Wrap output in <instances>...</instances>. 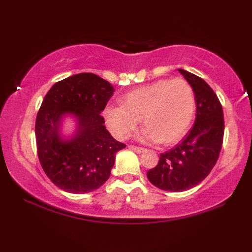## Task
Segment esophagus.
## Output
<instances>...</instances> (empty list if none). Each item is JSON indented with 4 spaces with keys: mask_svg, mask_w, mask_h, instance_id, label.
Listing matches in <instances>:
<instances>
[{
    "mask_svg": "<svg viewBox=\"0 0 252 252\" xmlns=\"http://www.w3.org/2000/svg\"><path fill=\"white\" fill-rule=\"evenodd\" d=\"M129 148L131 149V150H133V151H135L136 153H142V152H144L146 151V149L144 148H141V147H136V146H129Z\"/></svg>",
    "mask_w": 252,
    "mask_h": 252,
    "instance_id": "obj_1",
    "label": "esophagus"
}]
</instances>
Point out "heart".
Returning a JSON list of instances; mask_svg holds the SVG:
<instances>
[{"label": "heart", "instance_id": "1", "mask_svg": "<svg viewBox=\"0 0 252 252\" xmlns=\"http://www.w3.org/2000/svg\"><path fill=\"white\" fill-rule=\"evenodd\" d=\"M121 105H109L103 117L114 136L126 140L139 126H147L139 139L169 146L189 130L195 111L194 93L183 79L159 80L135 89L121 97Z\"/></svg>", "mask_w": 252, "mask_h": 252}]
</instances>
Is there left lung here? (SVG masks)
Instances as JSON below:
<instances>
[{
  "instance_id": "8db88e82",
  "label": "left lung",
  "mask_w": 252,
  "mask_h": 252,
  "mask_svg": "<svg viewBox=\"0 0 252 252\" xmlns=\"http://www.w3.org/2000/svg\"><path fill=\"white\" fill-rule=\"evenodd\" d=\"M179 72L192 87L197 103L195 122L180 143L160 155L147 172L153 186L180 192L199 185L215 167L222 147L224 119L218 96L203 79L186 70Z\"/></svg>"
}]
</instances>
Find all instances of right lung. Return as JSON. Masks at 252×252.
<instances>
[{
	"label": "right lung",
	"mask_w": 252,
	"mask_h": 252,
	"mask_svg": "<svg viewBox=\"0 0 252 252\" xmlns=\"http://www.w3.org/2000/svg\"><path fill=\"white\" fill-rule=\"evenodd\" d=\"M114 88L93 73H79L55 83L44 96L35 121L36 149L42 169L60 189L92 192L108 180L116 153L126 148L104 126L101 112ZM78 118V132L63 142L58 126L64 114Z\"/></svg>",
	"instance_id": "1"
}]
</instances>
